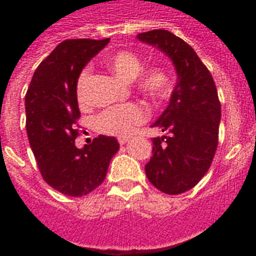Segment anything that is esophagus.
I'll return each instance as SVG.
<instances>
[{
	"label": "esophagus",
	"mask_w": 256,
	"mask_h": 256,
	"mask_svg": "<svg viewBox=\"0 0 256 256\" xmlns=\"http://www.w3.org/2000/svg\"><path fill=\"white\" fill-rule=\"evenodd\" d=\"M128 136H120V138H118V142H120V144H124L126 142H128Z\"/></svg>",
	"instance_id": "obj_1"
}]
</instances>
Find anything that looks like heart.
<instances>
[{"label": "heart", "instance_id": "obj_1", "mask_svg": "<svg viewBox=\"0 0 256 256\" xmlns=\"http://www.w3.org/2000/svg\"><path fill=\"white\" fill-rule=\"evenodd\" d=\"M108 66L116 73V76L124 81L136 80L142 72V61L136 54L122 50L112 54L108 58ZM88 69H85L78 78L77 94L80 100H84V92L88 82ZM140 85L144 92L152 96H160L168 90L170 77L166 70L162 68H150L140 74ZM146 120V112L144 108L138 104H122L118 106L106 108L96 116V128L100 132L112 134V136H128L132 134L136 124H142Z\"/></svg>", "mask_w": 256, "mask_h": 256}]
</instances>
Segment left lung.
<instances>
[{
	"mask_svg": "<svg viewBox=\"0 0 256 256\" xmlns=\"http://www.w3.org/2000/svg\"><path fill=\"white\" fill-rule=\"evenodd\" d=\"M168 57L176 73L170 102L152 124L168 136L152 138L146 176L166 194H182L204 176L218 146L220 104L214 80L188 44L168 30L136 36Z\"/></svg>",
	"mask_w": 256,
	"mask_h": 256,
	"instance_id": "1",
	"label": "left lung"
}]
</instances>
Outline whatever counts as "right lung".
Listing matches in <instances>:
<instances>
[{
	"label": "right lung",
	"mask_w": 256,
	"mask_h": 256,
	"mask_svg": "<svg viewBox=\"0 0 256 256\" xmlns=\"http://www.w3.org/2000/svg\"><path fill=\"white\" fill-rule=\"evenodd\" d=\"M110 38L66 40L40 64L25 96L26 132L45 182L68 196H84L104 180L120 144L100 136L82 148L76 146L80 118V74Z\"/></svg>",
	"instance_id": "obj_1"
}]
</instances>
